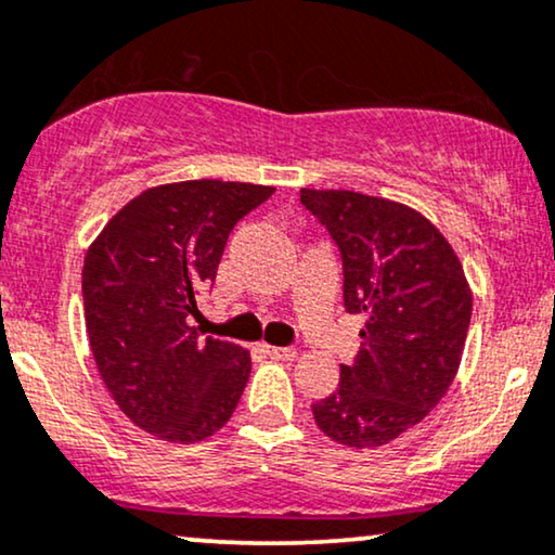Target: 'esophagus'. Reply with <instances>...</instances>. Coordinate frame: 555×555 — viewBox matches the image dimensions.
Returning <instances> with one entry per match:
<instances>
[{
	"label": "esophagus",
	"instance_id": "1",
	"mask_svg": "<svg viewBox=\"0 0 555 555\" xmlns=\"http://www.w3.org/2000/svg\"><path fill=\"white\" fill-rule=\"evenodd\" d=\"M263 352L273 360H294L297 358V350L294 347H273V345H263Z\"/></svg>",
	"mask_w": 555,
	"mask_h": 555
}]
</instances>
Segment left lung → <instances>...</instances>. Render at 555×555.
<instances>
[{
  "label": "left lung",
  "instance_id": "obj_1",
  "mask_svg": "<svg viewBox=\"0 0 555 555\" xmlns=\"http://www.w3.org/2000/svg\"><path fill=\"white\" fill-rule=\"evenodd\" d=\"M345 266V309L363 314L358 360L312 405L324 437L378 449L426 418L456 378L472 317L460 256L409 205L352 190H299Z\"/></svg>",
  "mask_w": 555,
  "mask_h": 555
}]
</instances>
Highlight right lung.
<instances>
[{"label": "right lung", "instance_id": "right-lung-1", "mask_svg": "<svg viewBox=\"0 0 555 555\" xmlns=\"http://www.w3.org/2000/svg\"><path fill=\"white\" fill-rule=\"evenodd\" d=\"M273 188L184 180L139 192L86 250L83 317L95 367L131 424L195 444L228 424L250 352L188 322L225 241Z\"/></svg>", "mask_w": 555, "mask_h": 555}]
</instances>
